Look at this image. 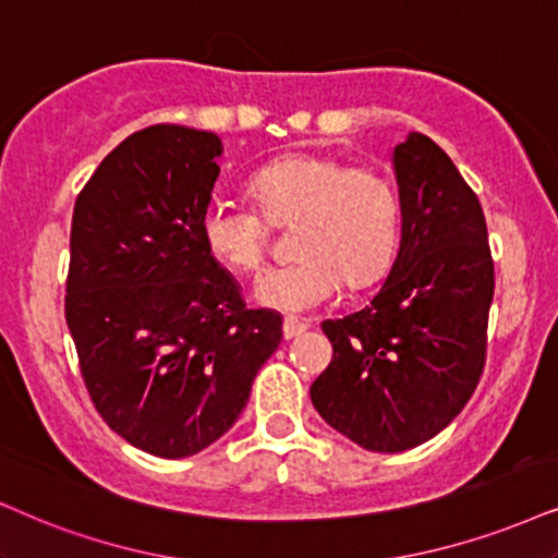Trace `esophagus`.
I'll list each match as a JSON object with an SVG mask.
<instances>
[{
    "mask_svg": "<svg viewBox=\"0 0 558 558\" xmlns=\"http://www.w3.org/2000/svg\"><path fill=\"white\" fill-rule=\"evenodd\" d=\"M306 329H308V324L301 322V319H293V316H288V319L283 322V337H286V340H295V337H301Z\"/></svg>",
    "mask_w": 558,
    "mask_h": 558,
    "instance_id": "esophagus-1",
    "label": "esophagus"
}]
</instances>
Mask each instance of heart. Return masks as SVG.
<instances>
[{
    "mask_svg": "<svg viewBox=\"0 0 558 558\" xmlns=\"http://www.w3.org/2000/svg\"><path fill=\"white\" fill-rule=\"evenodd\" d=\"M250 193L272 223L299 218L293 250L301 257L259 275V306L308 314L335 299L344 278L365 286L391 265L401 201L378 169L348 167L331 154H286L252 174ZM262 215L246 203L214 197L201 216L208 255L236 272L257 270L270 242V223Z\"/></svg>",
    "mask_w": 558,
    "mask_h": 558,
    "instance_id": "obj_1",
    "label": "heart"
}]
</instances>
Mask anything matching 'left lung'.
<instances>
[{"instance_id":"1","label":"left lung","mask_w":558,"mask_h":558,"mask_svg":"<svg viewBox=\"0 0 558 558\" xmlns=\"http://www.w3.org/2000/svg\"><path fill=\"white\" fill-rule=\"evenodd\" d=\"M401 242L368 306L322 322L329 368L312 401L329 427L376 453L435 437L471 399L486 355L495 263L482 203L425 133L393 149Z\"/></svg>"}]
</instances>
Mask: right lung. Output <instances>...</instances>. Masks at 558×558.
Wrapping results in <instances>:
<instances>
[{
    "instance_id": "right-lung-1",
    "label": "right lung",
    "mask_w": 558,
    "mask_h": 558,
    "mask_svg": "<svg viewBox=\"0 0 558 558\" xmlns=\"http://www.w3.org/2000/svg\"><path fill=\"white\" fill-rule=\"evenodd\" d=\"M221 151L210 131H136L74 206L66 324L84 386L112 433L159 458L227 433L283 340L280 314L246 308L203 244Z\"/></svg>"
}]
</instances>
